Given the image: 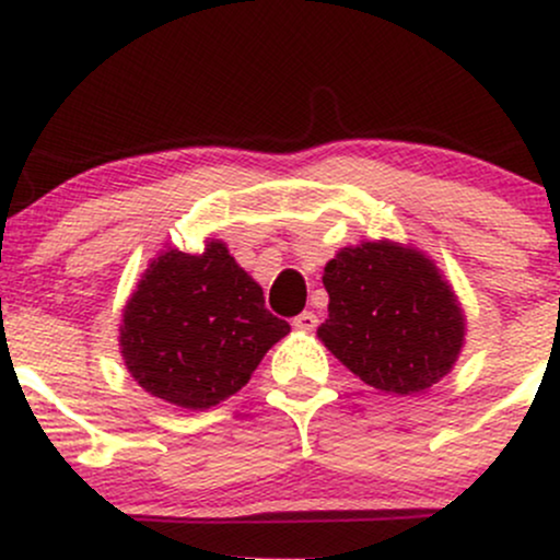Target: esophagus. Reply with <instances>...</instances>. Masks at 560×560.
Returning a JSON list of instances; mask_svg holds the SVG:
<instances>
[{
    "label": "esophagus",
    "instance_id": "34e87169",
    "mask_svg": "<svg viewBox=\"0 0 560 560\" xmlns=\"http://www.w3.org/2000/svg\"><path fill=\"white\" fill-rule=\"evenodd\" d=\"M292 324H294V329H300V331H313L318 326V316L313 311H305V313H300Z\"/></svg>",
    "mask_w": 560,
    "mask_h": 560
}]
</instances>
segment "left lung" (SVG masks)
I'll list each match as a JSON object with an SVG mask.
<instances>
[{"mask_svg": "<svg viewBox=\"0 0 560 560\" xmlns=\"http://www.w3.org/2000/svg\"><path fill=\"white\" fill-rule=\"evenodd\" d=\"M326 350L389 395H416L442 382L466 342V316L453 287L421 249L392 240L342 247L324 268Z\"/></svg>", "mask_w": 560, "mask_h": 560, "instance_id": "1", "label": "left lung"}]
</instances>
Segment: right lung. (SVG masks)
<instances>
[{
  "mask_svg": "<svg viewBox=\"0 0 560 560\" xmlns=\"http://www.w3.org/2000/svg\"><path fill=\"white\" fill-rule=\"evenodd\" d=\"M118 331L141 389L176 408L208 410L249 382L289 324L266 311L260 284L226 242L208 240L197 255L168 247L150 260Z\"/></svg>",
  "mask_w": 560,
  "mask_h": 560,
  "instance_id": "1",
  "label": "right lung"
}]
</instances>
